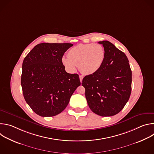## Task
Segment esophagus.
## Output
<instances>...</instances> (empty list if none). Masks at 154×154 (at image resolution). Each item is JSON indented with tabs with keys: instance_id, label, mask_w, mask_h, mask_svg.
<instances>
[{
	"instance_id": "esophagus-1",
	"label": "esophagus",
	"mask_w": 154,
	"mask_h": 154,
	"mask_svg": "<svg viewBox=\"0 0 154 154\" xmlns=\"http://www.w3.org/2000/svg\"><path fill=\"white\" fill-rule=\"evenodd\" d=\"M79 77H80V82H82V80H83V75H79Z\"/></svg>"
}]
</instances>
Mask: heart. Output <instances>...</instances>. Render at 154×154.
<instances>
[{
	"label": "heart",
	"instance_id": "1",
	"mask_svg": "<svg viewBox=\"0 0 154 154\" xmlns=\"http://www.w3.org/2000/svg\"><path fill=\"white\" fill-rule=\"evenodd\" d=\"M105 52L103 46L98 44H80L71 48L68 57H63L62 63L68 70L74 72L76 66L86 75L97 72L103 64Z\"/></svg>",
	"mask_w": 154,
	"mask_h": 154
}]
</instances>
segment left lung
Listing matches in <instances>:
<instances>
[{"mask_svg":"<svg viewBox=\"0 0 154 154\" xmlns=\"http://www.w3.org/2000/svg\"><path fill=\"white\" fill-rule=\"evenodd\" d=\"M105 52V60L96 73L86 75L82 85L90 108L100 116L119 113L131 91V71L125 54L108 41H99Z\"/></svg>","mask_w":154,"mask_h":154,"instance_id":"left-lung-1","label":"left lung"}]
</instances>
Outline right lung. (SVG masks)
Instances as JSON below:
<instances>
[{"label":"right lung","instance_id":"right-lung-1","mask_svg":"<svg viewBox=\"0 0 154 154\" xmlns=\"http://www.w3.org/2000/svg\"><path fill=\"white\" fill-rule=\"evenodd\" d=\"M72 46L71 43H41L23 61V95L39 116L51 117L62 112L81 84L79 75L66 72L62 63L64 52Z\"/></svg>","mask_w":154,"mask_h":154}]
</instances>
